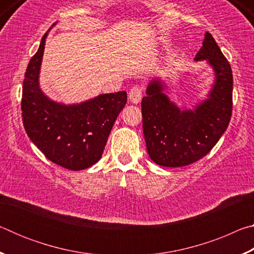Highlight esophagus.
<instances>
[{"label": "esophagus", "mask_w": 254, "mask_h": 254, "mask_svg": "<svg viewBox=\"0 0 254 254\" xmlns=\"http://www.w3.org/2000/svg\"><path fill=\"white\" fill-rule=\"evenodd\" d=\"M141 98H142V89L139 86H133L128 92V100L133 104H137L141 102Z\"/></svg>", "instance_id": "esophagus-1"}]
</instances>
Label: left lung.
Instances as JSON below:
<instances>
[{"instance_id": "1", "label": "left lung", "mask_w": 254, "mask_h": 254, "mask_svg": "<svg viewBox=\"0 0 254 254\" xmlns=\"http://www.w3.org/2000/svg\"><path fill=\"white\" fill-rule=\"evenodd\" d=\"M206 60L214 72L207 97L188 109L166 94L160 77L150 80L142 98V127L148 154L162 167H184L206 156L229 126L233 76L227 59L209 32L195 62Z\"/></svg>"}]
</instances>
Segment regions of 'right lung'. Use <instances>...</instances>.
Wrapping results in <instances>:
<instances>
[{"label": "right lung", "mask_w": 254, "mask_h": 254, "mask_svg": "<svg viewBox=\"0 0 254 254\" xmlns=\"http://www.w3.org/2000/svg\"><path fill=\"white\" fill-rule=\"evenodd\" d=\"M47 36L48 32L24 75L23 126L30 140L50 161L69 170H83L101 159L115 120L127 104V92L101 94L76 104L51 100L39 84Z\"/></svg>", "instance_id": "1"}]
</instances>
